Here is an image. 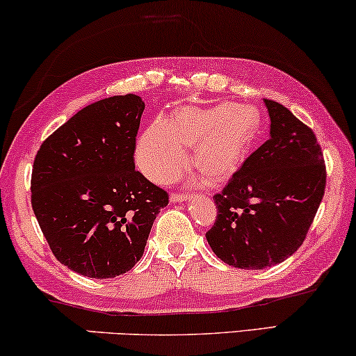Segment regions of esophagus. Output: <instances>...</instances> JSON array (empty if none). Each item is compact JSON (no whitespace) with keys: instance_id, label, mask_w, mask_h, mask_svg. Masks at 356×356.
<instances>
[{"instance_id":"esophagus-1","label":"esophagus","mask_w":356,"mask_h":356,"mask_svg":"<svg viewBox=\"0 0 356 356\" xmlns=\"http://www.w3.org/2000/svg\"><path fill=\"white\" fill-rule=\"evenodd\" d=\"M170 199H172L173 202H183L188 199V194L186 193H172L170 194Z\"/></svg>"}]
</instances>
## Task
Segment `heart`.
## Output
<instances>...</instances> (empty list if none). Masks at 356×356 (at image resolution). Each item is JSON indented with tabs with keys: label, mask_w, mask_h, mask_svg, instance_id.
Segmentation results:
<instances>
[{
	"label": "heart",
	"mask_w": 356,
	"mask_h": 356,
	"mask_svg": "<svg viewBox=\"0 0 356 356\" xmlns=\"http://www.w3.org/2000/svg\"><path fill=\"white\" fill-rule=\"evenodd\" d=\"M259 124V113L248 105L181 106L140 134L136 160L145 177L168 183L188 168L193 145L194 167L223 181L241 167Z\"/></svg>",
	"instance_id": "b5f03b06"
}]
</instances>
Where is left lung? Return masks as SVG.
Segmentation results:
<instances>
[{
	"label": "left lung",
	"mask_w": 356,
	"mask_h": 356,
	"mask_svg": "<svg viewBox=\"0 0 356 356\" xmlns=\"http://www.w3.org/2000/svg\"><path fill=\"white\" fill-rule=\"evenodd\" d=\"M270 138L213 196L217 218L206 233L217 257L240 269H266L303 245L325 189L323 150L313 129L264 99Z\"/></svg>",
	"instance_id": "1"
}]
</instances>
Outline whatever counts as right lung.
Instances as JSON below:
<instances>
[{"label": "right lung", "instance_id": "add662e5", "mask_svg": "<svg viewBox=\"0 0 356 356\" xmlns=\"http://www.w3.org/2000/svg\"><path fill=\"white\" fill-rule=\"evenodd\" d=\"M144 102L92 104L43 140L32 167V209L48 246L90 279L126 274L143 257L168 193L134 167Z\"/></svg>", "mask_w": 356, "mask_h": 356}]
</instances>
